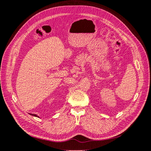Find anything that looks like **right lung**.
Masks as SVG:
<instances>
[{
  "label": "right lung",
  "instance_id": "right-lung-1",
  "mask_svg": "<svg viewBox=\"0 0 151 151\" xmlns=\"http://www.w3.org/2000/svg\"><path fill=\"white\" fill-rule=\"evenodd\" d=\"M31 116H35V117H38V118H39L37 115H36V114H31Z\"/></svg>",
  "mask_w": 151,
  "mask_h": 151
}]
</instances>
